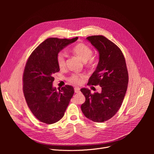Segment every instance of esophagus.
Instances as JSON below:
<instances>
[{
    "label": "esophagus",
    "instance_id": "34e87169",
    "mask_svg": "<svg viewBox=\"0 0 154 154\" xmlns=\"http://www.w3.org/2000/svg\"><path fill=\"white\" fill-rule=\"evenodd\" d=\"M74 91L75 93H80V88L79 87H75L74 88Z\"/></svg>",
    "mask_w": 154,
    "mask_h": 154
}]
</instances>
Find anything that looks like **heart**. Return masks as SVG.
I'll list each match as a JSON object with an SVG mask.
<instances>
[{"label": "heart", "mask_w": 154, "mask_h": 154, "mask_svg": "<svg viewBox=\"0 0 154 154\" xmlns=\"http://www.w3.org/2000/svg\"><path fill=\"white\" fill-rule=\"evenodd\" d=\"M72 51L83 61H86L90 65L95 63V58L92 57V49L85 44L79 43L72 48ZM57 63L58 67L64 68L66 66L65 55L63 52H59L57 55ZM85 75L83 74H72L69 77L68 81L75 85H80L82 83Z\"/></svg>", "instance_id": "1"}]
</instances>
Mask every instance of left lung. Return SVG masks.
<instances>
[{
    "label": "left lung",
    "mask_w": 154,
    "mask_h": 154,
    "mask_svg": "<svg viewBox=\"0 0 154 154\" xmlns=\"http://www.w3.org/2000/svg\"><path fill=\"white\" fill-rule=\"evenodd\" d=\"M86 39L99 54L97 66L88 85H99L102 91L91 94L90 90L82 88L86 100L81 109L87 118L103 122L111 119L122 105L128 82L127 68L122 51L112 41L102 35Z\"/></svg>",
    "instance_id": "left-lung-1"
}]
</instances>
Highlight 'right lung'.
Returning <instances> with one entry per match:
<instances>
[{"mask_svg": "<svg viewBox=\"0 0 154 154\" xmlns=\"http://www.w3.org/2000/svg\"><path fill=\"white\" fill-rule=\"evenodd\" d=\"M49 38L33 51L23 74V92L31 112L39 121L52 124L64 116L74 88L66 85L57 90L53 87L54 74L60 71L57 55L64 48L77 40Z\"/></svg>", "mask_w": 154, "mask_h": 154, "instance_id": "obj_1", "label": "right lung"}]
</instances>
